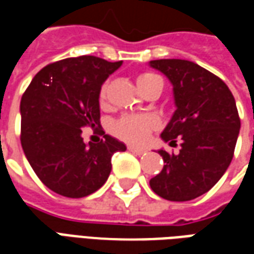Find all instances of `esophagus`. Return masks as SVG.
<instances>
[{
    "label": "esophagus",
    "instance_id": "esophagus-1",
    "mask_svg": "<svg viewBox=\"0 0 254 254\" xmlns=\"http://www.w3.org/2000/svg\"><path fill=\"white\" fill-rule=\"evenodd\" d=\"M127 149H129L130 152H133V154H136V155H143V154H145V149H143V148H136V147H133V145H129V147H127Z\"/></svg>",
    "mask_w": 254,
    "mask_h": 254
}]
</instances>
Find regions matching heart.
I'll return each instance as SVG.
<instances>
[{"label":"heart","mask_w":254,"mask_h":254,"mask_svg":"<svg viewBox=\"0 0 254 254\" xmlns=\"http://www.w3.org/2000/svg\"><path fill=\"white\" fill-rule=\"evenodd\" d=\"M137 84L141 91H145L151 85L155 84H163L162 78L155 74V73L145 72L141 73L137 77ZM107 89H109V83L102 84L99 89V102L100 105H105L107 99ZM158 127V121L154 117L149 114H127V116L121 117L113 124V133L117 137H120L127 143L140 145L147 141L151 132H154Z\"/></svg>","instance_id":"obj_1"}]
</instances>
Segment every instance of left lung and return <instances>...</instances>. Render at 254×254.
Masks as SVG:
<instances>
[{
    "label": "left lung",
    "instance_id": "8db88e82",
    "mask_svg": "<svg viewBox=\"0 0 254 254\" xmlns=\"http://www.w3.org/2000/svg\"><path fill=\"white\" fill-rule=\"evenodd\" d=\"M174 87L177 110L162 138L178 154L160 149L165 166L149 187L170 201H189L222 178L234 156L241 120L235 99L222 78L187 60H155Z\"/></svg>",
    "mask_w": 254,
    "mask_h": 254
}]
</instances>
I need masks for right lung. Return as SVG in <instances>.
Listing matches in <instances>:
<instances>
[{"mask_svg": "<svg viewBox=\"0 0 254 254\" xmlns=\"http://www.w3.org/2000/svg\"><path fill=\"white\" fill-rule=\"evenodd\" d=\"M122 61L94 56L49 64L36 73L20 102V141L38 178L50 190L80 198L99 189L110 176L111 156L127 147L105 134L84 144L81 127H100L99 89Z\"/></svg>", "mask_w": 254, "mask_h": 254, "instance_id": "add662e5", "label": "right lung"}]
</instances>
